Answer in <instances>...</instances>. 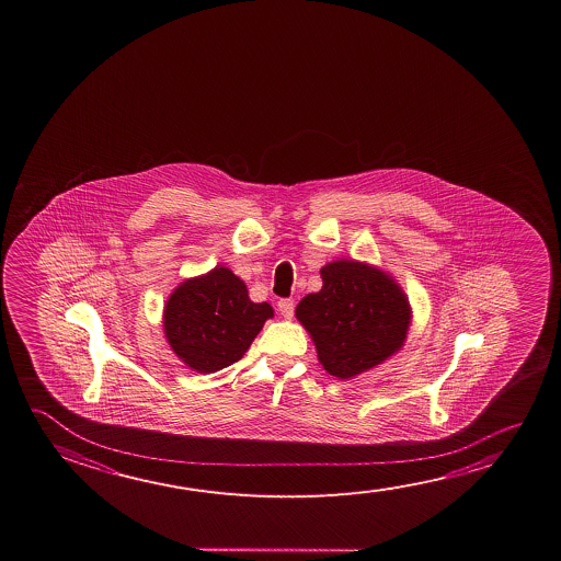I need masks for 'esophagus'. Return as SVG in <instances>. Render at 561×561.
I'll return each mask as SVG.
<instances>
[{
    "label": "esophagus",
    "mask_w": 561,
    "mask_h": 561,
    "mask_svg": "<svg viewBox=\"0 0 561 561\" xmlns=\"http://www.w3.org/2000/svg\"><path fill=\"white\" fill-rule=\"evenodd\" d=\"M277 311L282 312L284 319H291L295 311L294 301H291V299H279V301H277Z\"/></svg>",
    "instance_id": "1"
}]
</instances>
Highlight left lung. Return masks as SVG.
I'll return each instance as SVG.
<instances>
[{
    "instance_id": "8db88e82",
    "label": "left lung",
    "mask_w": 561,
    "mask_h": 561,
    "mask_svg": "<svg viewBox=\"0 0 561 561\" xmlns=\"http://www.w3.org/2000/svg\"><path fill=\"white\" fill-rule=\"evenodd\" d=\"M321 277V291L305 295L295 317L331 376H359L403 346L411 305L393 277L354 260L327 264Z\"/></svg>"
}]
</instances>
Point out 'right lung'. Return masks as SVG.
<instances>
[{
    "label": "right lung",
    "mask_w": 561,
    "mask_h": 561,
    "mask_svg": "<svg viewBox=\"0 0 561 561\" xmlns=\"http://www.w3.org/2000/svg\"><path fill=\"white\" fill-rule=\"evenodd\" d=\"M272 317V305L250 301L244 282L217 266L175 287L165 301L164 334L185 366L213 374L239 362Z\"/></svg>",
    "instance_id": "1"
}]
</instances>
